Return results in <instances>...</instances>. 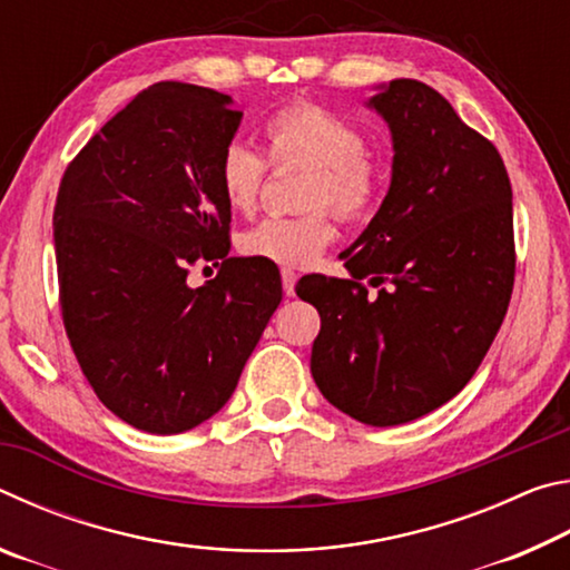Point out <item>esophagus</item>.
Segmentation results:
<instances>
[{"instance_id":"esophagus-1","label":"esophagus","mask_w":570,"mask_h":570,"mask_svg":"<svg viewBox=\"0 0 570 570\" xmlns=\"http://www.w3.org/2000/svg\"><path fill=\"white\" fill-rule=\"evenodd\" d=\"M282 284H284V294L294 296V286H296V272L294 268H282Z\"/></svg>"}]
</instances>
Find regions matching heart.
Returning a JSON list of instances; mask_svg holds the SVG:
<instances>
[{
  "mask_svg": "<svg viewBox=\"0 0 570 570\" xmlns=\"http://www.w3.org/2000/svg\"><path fill=\"white\" fill-rule=\"evenodd\" d=\"M266 156L274 168L306 166L298 216H272L240 234L238 248L248 258L276 266H308L336 236V216L360 220L380 204L384 163L366 148L364 132L344 115L296 98L276 108L264 122ZM268 160L246 142L230 140L218 158V188L226 206L250 214L268 180Z\"/></svg>",
  "mask_w": 570,
  "mask_h": 570,
  "instance_id": "1",
  "label": "heart"
}]
</instances>
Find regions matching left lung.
I'll return each instance as SVG.
<instances>
[{
	"mask_svg": "<svg viewBox=\"0 0 570 570\" xmlns=\"http://www.w3.org/2000/svg\"><path fill=\"white\" fill-rule=\"evenodd\" d=\"M374 110L394 140L392 186L340 256L352 278L316 274V387L374 428L422 417L478 372L515 282L513 188L498 148L420 80H392ZM381 289L372 297L363 284Z\"/></svg>",
	"mask_w": 570,
	"mask_h": 570,
	"instance_id": "obj_1",
	"label": "left lung"
}]
</instances>
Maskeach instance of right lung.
Instances as JSON below:
<instances>
[{"label": "right lung", "mask_w": 570, "mask_h": 570, "mask_svg": "<svg viewBox=\"0 0 570 570\" xmlns=\"http://www.w3.org/2000/svg\"><path fill=\"white\" fill-rule=\"evenodd\" d=\"M230 98L156 82L65 168L55 254L67 340L98 400L153 435L216 414L282 302V278L228 256L218 158L240 122ZM219 266L193 289L196 265Z\"/></svg>", "instance_id": "1"}]
</instances>
